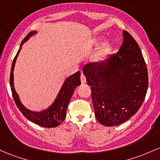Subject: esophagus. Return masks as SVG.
Masks as SVG:
<instances>
[{"mask_svg":"<svg viewBox=\"0 0 160 160\" xmlns=\"http://www.w3.org/2000/svg\"><path fill=\"white\" fill-rule=\"evenodd\" d=\"M81 82H82V84H85L86 82V78L83 73H82V75H81Z\"/></svg>","mask_w":160,"mask_h":160,"instance_id":"34e87169","label":"esophagus"}]
</instances>
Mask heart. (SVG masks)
I'll use <instances>...</instances> for the list:
<instances>
[{
	"label": "heart",
	"instance_id": "1",
	"mask_svg": "<svg viewBox=\"0 0 160 160\" xmlns=\"http://www.w3.org/2000/svg\"><path fill=\"white\" fill-rule=\"evenodd\" d=\"M112 48H113V44L112 42H109L104 44L103 48H101V50L99 52V53L98 54V56H97V59L99 60H103L104 57H106V56H107L112 51Z\"/></svg>",
	"mask_w": 160,
	"mask_h": 160
}]
</instances>
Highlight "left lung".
<instances>
[{"label":"left lung","instance_id":"8db88e82","mask_svg":"<svg viewBox=\"0 0 160 160\" xmlns=\"http://www.w3.org/2000/svg\"><path fill=\"white\" fill-rule=\"evenodd\" d=\"M122 44L116 54L84 66L91 86L97 119L105 126L124 123L138 112L148 88V72L141 49L124 30Z\"/></svg>","mask_w":160,"mask_h":160}]
</instances>
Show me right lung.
Wrapping results in <instances>:
<instances>
[{"label":"right lung","instance_id":"obj_1","mask_svg":"<svg viewBox=\"0 0 160 160\" xmlns=\"http://www.w3.org/2000/svg\"><path fill=\"white\" fill-rule=\"evenodd\" d=\"M36 33V31H34L30 32L27 35V36L22 40L20 44V48H19L17 55L12 60L10 76V88H11L12 98H13L16 105L17 106L18 109L20 110V112L26 119H28L32 122L40 125V126L44 127V128H54V127L60 125L65 119L66 116V109H67L69 100H70L76 87L81 85V72L78 71L75 74L72 75L69 78H66L62 88H61L60 92L57 95L55 101L53 102V103L51 107H48L45 110L41 111V112H33V111H30L29 109H26L20 102L19 96H18L17 93L16 92L15 88H14L13 70L16 60H17L18 55L20 52L22 45L30 38V37H32V35Z\"/></svg>","mask_w":160,"mask_h":160}]
</instances>
